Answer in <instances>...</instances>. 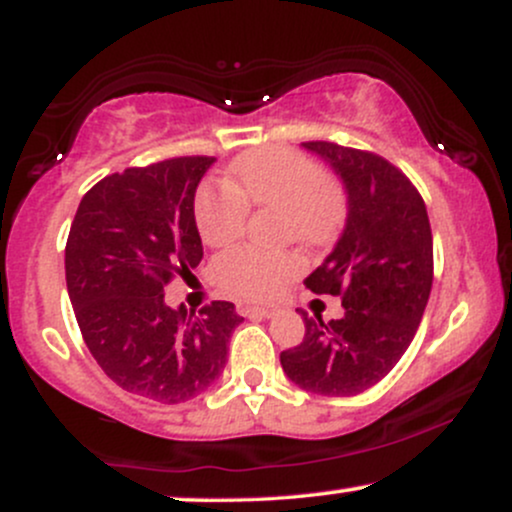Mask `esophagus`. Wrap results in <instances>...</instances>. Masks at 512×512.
Returning a JSON list of instances; mask_svg holds the SVG:
<instances>
[{"mask_svg": "<svg viewBox=\"0 0 512 512\" xmlns=\"http://www.w3.org/2000/svg\"><path fill=\"white\" fill-rule=\"evenodd\" d=\"M238 313L243 317H272L274 310L272 308H260V305L238 303Z\"/></svg>", "mask_w": 512, "mask_h": 512, "instance_id": "esophagus-1", "label": "esophagus"}]
</instances>
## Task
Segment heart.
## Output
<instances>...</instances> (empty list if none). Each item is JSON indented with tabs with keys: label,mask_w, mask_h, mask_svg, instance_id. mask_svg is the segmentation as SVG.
<instances>
[{
	"label": "heart",
	"mask_w": 512,
	"mask_h": 512,
	"mask_svg": "<svg viewBox=\"0 0 512 512\" xmlns=\"http://www.w3.org/2000/svg\"><path fill=\"white\" fill-rule=\"evenodd\" d=\"M279 207L281 236L310 243L327 240L344 219V190L315 158L267 146L243 156L223 180V187H202L195 199V223L207 245H226L240 238L248 209ZM303 257L293 250H260L236 245L211 264L223 291L248 301H267L301 274Z\"/></svg>",
	"instance_id": "1"
}]
</instances>
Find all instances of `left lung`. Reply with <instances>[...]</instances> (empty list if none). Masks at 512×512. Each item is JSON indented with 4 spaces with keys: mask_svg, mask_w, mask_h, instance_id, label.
<instances>
[{
    "mask_svg": "<svg viewBox=\"0 0 512 512\" xmlns=\"http://www.w3.org/2000/svg\"><path fill=\"white\" fill-rule=\"evenodd\" d=\"M342 175L349 216L337 248L305 279L313 293L342 296L344 315L305 320L303 342L281 368L303 390L351 397L385 378L409 349L433 284L426 204L407 175L373 151L303 142Z\"/></svg>",
    "mask_w": 512,
    "mask_h": 512,
    "instance_id": "1",
    "label": "left lung"
}]
</instances>
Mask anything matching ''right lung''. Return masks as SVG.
Returning a JSON list of instances; mask_svg holds the SVG:
<instances>
[{
    "label": "right lung",
    "instance_id": "add662e5",
    "mask_svg": "<svg viewBox=\"0 0 512 512\" xmlns=\"http://www.w3.org/2000/svg\"><path fill=\"white\" fill-rule=\"evenodd\" d=\"M214 156L125 168L81 199L64 248L69 301L98 366L122 390L161 404L197 397L226 366L243 317L228 301L199 315L173 310L163 289L202 260L195 192Z\"/></svg>",
    "mask_w": 512,
    "mask_h": 512
}]
</instances>
